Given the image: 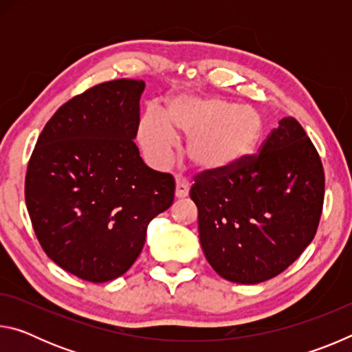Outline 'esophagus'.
<instances>
[{"mask_svg": "<svg viewBox=\"0 0 352 352\" xmlns=\"http://www.w3.org/2000/svg\"><path fill=\"white\" fill-rule=\"evenodd\" d=\"M188 194H189L188 180H184V178L178 177L175 180V197L177 199H184V197H188Z\"/></svg>", "mask_w": 352, "mask_h": 352, "instance_id": "esophagus-1", "label": "esophagus"}]
</instances>
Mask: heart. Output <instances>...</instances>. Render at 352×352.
Listing matches in <instances>:
<instances>
[{
  "label": "heart",
  "mask_w": 352,
  "mask_h": 352,
  "mask_svg": "<svg viewBox=\"0 0 352 352\" xmlns=\"http://www.w3.org/2000/svg\"><path fill=\"white\" fill-rule=\"evenodd\" d=\"M177 135L188 138L186 155L195 169L223 174L242 168L259 152L264 121L252 107L194 96L174 98L166 115L148 110L141 118L138 140L153 163L170 157Z\"/></svg>",
  "instance_id": "1"
}]
</instances>
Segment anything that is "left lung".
Masks as SVG:
<instances>
[{
	"mask_svg": "<svg viewBox=\"0 0 352 352\" xmlns=\"http://www.w3.org/2000/svg\"><path fill=\"white\" fill-rule=\"evenodd\" d=\"M278 124L247 164L204 172L190 188L205 258L231 283L258 284L279 275L317 233L323 164L296 119Z\"/></svg>",
	"mask_w": 352,
	"mask_h": 352,
	"instance_id": "left-lung-1",
	"label": "left lung"
}]
</instances>
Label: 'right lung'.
Listing matches in <instances>:
<instances>
[{
  "label": "right lung",
  "instance_id": "1",
  "mask_svg": "<svg viewBox=\"0 0 352 352\" xmlns=\"http://www.w3.org/2000/svg\"><path fill=\"white\" fill-rule=\"evenodd\" d=\"M146 83L118 79L68 100L46 122L26 174V206L47 258L91 283L126 273L174 177L146 166L133 140Z\"/></svg>",
  "mask_w": 352,
  "mask_h": 352
}]
</instances>
